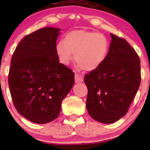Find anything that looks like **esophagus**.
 I'll return each mask as SVG.
<instances>
[{
    "label": "esophagus",
    "instance_id": "esophagus-1",
    "mask_svg": "<svg viewBox=\"0 0 150 150\" xmlns=\"http://www.w3.org/2000/svg\"><path fill=\"white\" fill-rule=\"evenodd\" d=\"M75 82L76 83H79V82H82L83 81V77H82V75H79V74H76L75 73Z\"/></svg>",
    "mask_w": 150,
    "mask_h": 150
}]
</instances>
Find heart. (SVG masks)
Here are the masks:
<instances>
[{
    "label": "heart",
    "mask_w": 150,
    "mask_h": 150,
    "mask_svg": "<svg viewBox=\"0 0 150 150\" xmlns=\"http://www.w3.org/2000/svg\"><path fill=\"white\" fill-rule=\"evenodd\" d=\"M108 46L107 38L103 34L78 30L65 34L64 41L56 43L55 50L62 64H69L75 53L74 58L79 67L91 72L104 61Z\"/></svg>",
    "instance_id": "heart-1"
}]
</instances>
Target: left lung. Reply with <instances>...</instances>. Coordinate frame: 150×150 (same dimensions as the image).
Segmentation results:
<instances>
[{"mask_svg":"<svg viewBox=\"0 0 150 150\" xmlns=\"http://www.w3.org/2000/svg\"><path fill=\"white\" fill-rule=\"evenodd\" d=\"M104 61L85 75L86 107L93 119L105 124L117 121L128 112L140 85V60L124 39L111 34Z\"/></svg>","mask_w":150,"mask_h":150,"instance_id":"1","label":"left lung"}]
</instances>
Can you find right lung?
<instances>
[{
	"mask_svg": "<svg viewBox=\"0 0 150 150\" xmlns=\"http://www.w3.org/2000/svg\"><path fill=\"white\" fill-rule=\"evenodd\" d=\"M61 29L44 27L26 36L11 60L8 85L18 112L45 124L59 116L62 101L75 83V74L59 63L56 53Z\"/></svg>",
	"mask_w": 150,
	"mask_h": 150,
	"instance_id": "right-lung-1",
	"label": "right lung"
}]
</instances>
